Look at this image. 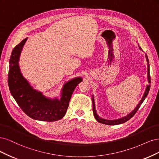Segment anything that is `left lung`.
Instances as JSON below:
<instances>
[{
  "label": "left lung",
  "instance_id": "left-lung-1",
  "mask_svg": "<svg viewBox=\"0 0 159 159\" xmlns=\"http://www.w3.org/2000/svg\"><path fill=\"white\" fill-rule=\"evenodd\" d=\"M138 46L140 49V50L142 51L141 48L140 46L138 44ZM145 58H146V61L147 62V82H148V84L146 86L145 90L144 92V94H143V96L142 97V98L141 99V100L139 101V104L137 105V106L135 107V109L133 110L131 112H130L129 114H128L127 116L121 117L120 119H117V120H106V119H104L102 117H100L98 114H97L96 110V107H95V101H94V95H93V98H92V100H93V114H94V116L95 117V119L98 121V122L101 123V124H106V125H119V124H124V123L126 122L127 121H128L129 120H130L131 117L134 116L136 112L137 111V110H139V108L140 107L141 105L142 104V103L143 102V101L145 100V99L146 98V97L147 96L148 92H149L150 90V86H151V76H150V70H149V62H148V59L147 57V54H145Z\"/></svg>",
  "mask_w": 159,
  "mask_h": 159
}]
</instances>
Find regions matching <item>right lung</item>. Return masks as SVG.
I'll use <instances>...</instances> for the list:
<instances>
[{
    "label": "right lung",
    "instance_id": "add662e5",
    "mask_svg": "<svg viewBox=\"0 0 159 159\" xmlns=\"http://www.w3.org/2000/svg\"><path fill=\"white\" fill-rule=\"evenodd\" d=\"M27 39L28 38L23 39L12 50L9 61V90L20 108L30 117L43 121L59 120L65 115L73 91L83 79L79 76L65 83L59 99L48 98L34 89L22 74L19 66L20 54Z\"/></svg>",
    "mask_w": 159,
    "mask_h": 159
}]
</instances>
